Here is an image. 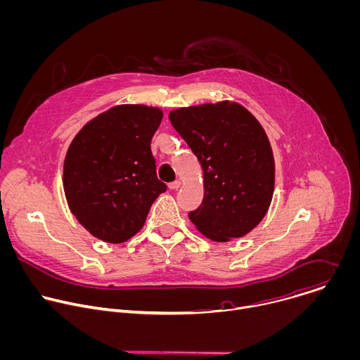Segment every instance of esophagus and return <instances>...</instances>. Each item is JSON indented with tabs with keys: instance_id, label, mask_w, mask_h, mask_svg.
Returning <instances> with one entry per match:
<instances>
[{
	"instance_id": "obj_1",
	"label": "esophagus",
	"mask_w": 360,
	"mask_h": 360,
	"mask_svg": "<svg viewBox=\"0 0 360 360\" xmlns=\"http://www.w3.org/2000/svg\"><path fill=\"white\" fill-rule=\"evenodd\" d=\"M179 186H181V181H174L169 184V189H172V191H176Z\"/></svg>"
}]
</instances>
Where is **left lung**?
<instances>
[{
	"label": "left lung",
	"instance_id": "obj_1",
	"mask_svg": "<svg viewBox=\"0 0 360 360\" xmlns=\"http://www.w3.org/2000/svg\"><path fill=\"white\" fill-rule=\"evenodd\" d=\"M169 121L203 171V200L189 212L215 242L249 233L266 215L275 189V161L259 121L238 102L178 108Z\"/></svg>",
	"mask_w": 360,
	"mask_h": 360
}]
</instances>
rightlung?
I'll list each match as a JSON object with an SVG mask.
<instances>
[{
    "mask_svg": "<svg viewBox=\"0 0 360 360\" xmlns=\"http://www.w3.org/2000/svg\"><path fill=\"white\" fill-rule=\"evenodd\" d=\"M162 117L157 107L117 105L86 122L72 139L64 161V192L70 211L92 236L108 243L128 240L167 191L150 152Z\"/></svg>",
    "mask_w": 360,
    "mask_h": 360,
    "instance_id": "obj_1",
    "label": "right lung"
}]
</instances>
